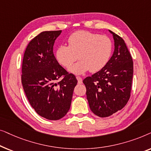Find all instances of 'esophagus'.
<instances>
[{
    "label": "esophagus",
    "instance_id": "1",
    "mask_svg": "<svg viewBox=\"0 0 151 151\" xmlns=\"http://www.w3.org/2000/svg\"><path fill=\"white\" fill-rule=\"evenodd\" d=\"M76 79L78 80V84H82V78L80 77V76H77V77H76Z\"/></svg>",
    "mask_w": 151,
    "mask_h": 151
}]
</instances>
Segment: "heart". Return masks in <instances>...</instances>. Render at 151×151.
Returning a JSON list of instances; mask_svg holds the SVG:
<instances>
[{
	"instance_id": "obj_1",
	"label": "heart",
	"mask_w": 151,
	"mask_h": 151,
	"mask_svg": "<svg viewBox=\"0 0 151 151\" xmlns=\"http://www.w3.org/2000/svg\"><path fill=\"white\" fill-rule=\"evenodd\" d=\"M69 45H61L55 51L60 65L69 67L77 59L80 60L69 68L74 74L89 71L96 73L103 69L110 59L113 43L110 38L88 31H78L68 38Z\"/></svg>"
}]
</instances>
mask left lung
Wrapping results in <instances>:
<instances>
[{
	"label": "left lung",
	"instance_id": "8db88e82",
	"mask_svg": "<svg viewBox=\"0 0 151 151\" xmlns=\"http://www.w3.org/2000/svg\"><path fill=\"white\" fill-rule=\"evenodd\" d=\"M114 40V51L105 67L83 80L91 110L106 117L121 110L131 96L133 62L124 40L109 30Z\"/></svg>",
	"mask_w": 151,
	"mask_h": 151
}]
</instances>
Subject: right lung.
Listing matches in <instances>:
<instances>
[{
    "mask_svg": "<svg viewBox=\"0 0 151 151\" xmlns=\"http://www.w3.org/2000/svg\"><path fill=\"white\" fill-rule=\"evenodd\" d=\"M60 31L41 32L29 43L22 65L21 80L31 106L41 117L49 120L61 119L69 111L76 76L59 65L53 54ZM63 79L58 83L56 80Z\"/></svg>",
    "mask_w": 151,
    "mask_h": 151,
    "instance_id": "1",
    "label": "right lung"
}]
</instances>
